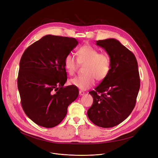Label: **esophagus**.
<instances>
[{
    "instance_id": "34e87169",
    "label": "esophagus",
    "mask_w": 158,
    "mask_h": 158,
    "mask_svg": "<svg viewBox=\"0 0 158 158\" xmlns=\"http://www.w3.org/2000/svg\"><path fill=\"white\" fill-rule=\"evenodd\" d=\"M84 93H84L83 91H81V90H80V91H79V94H80L81 96L84 95Z\"/></svg>"
}]
</instances>
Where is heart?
I'll return each instance as SVG.
<instances>
[{
	"label": "heart",
	"instance_id": "b5f03b06",
	"mask_svg": "<svg viewBox=\"0 0 158 158\" xmlns=\"http://www.w3.org/2000/svg\"><path fill=\"white\" fill-rule=\"evenodd\" d=\"M77 59L71 53L66 55L64 59V66L67 73L73 76L79 65H85L82 76L70 79L72 85L78 88L85 90L94 84L95 79L101 81L108 75L111 62L110 56L105 53H99V50L89 45H84L77 50Z\"/></svg>",
	"mask_w": 158,
	"mask_h": 158
}]
</instances>
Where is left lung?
Here are the masks:
<instances>
[{"instance_id":"obj_1","label":"left lung","mask_w":158,"mask_h":158,"mask_svg":"<svg viewBox=\"0 0 158 158\" xmlns=\"http://www.w3.org/2000/svg\"><path fill=\"white\" fill-rule=\"evenodd\" d=\"M108 53L111 68L107 77L89 92L93 103L87 111L96 125L110 128L124 121L134 110L140 88L138 64L134 54L115 39L98 40Z\"/></svg>"}]
</instances>
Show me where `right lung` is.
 <instances>
[{
    "label": "right lung",
    "instance_id": "obj_1",
    "mask_svg": "<svg viewBox=\"0 0 158 158\" xmlns=\"http://www.w3.org/2000/svg\"><path fill=\"white\" fill-rule=\"evenodd\" d=\"M78 44L74 38L46 35L28 47L19 63L18 88L26 115L36 124L52 128L65 118L79 95L67 80L64 59Z\"/></svg>",
    "mask_w": 158,
    "mask_h": 158
}]
</instances>
